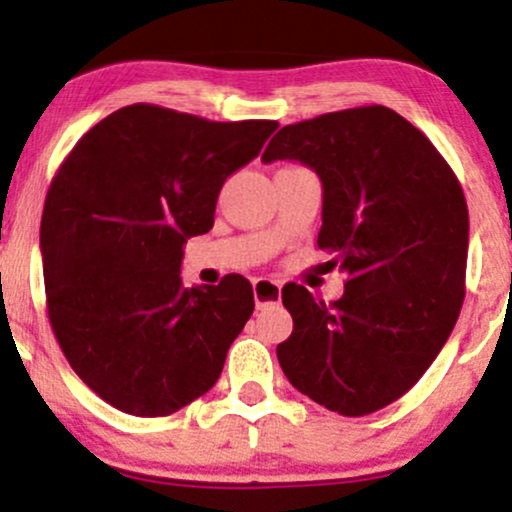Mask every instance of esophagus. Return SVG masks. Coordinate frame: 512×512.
Instances as JSON below:
<instances>
[{
    "instance_id": "1",
    "label": "esophagus",
    "mask_w": 512,
    "mask_h": 512,
    "mask_svg": "<svg viewBox=\"0 0 512 512\" xmlns=\"http://www.w3.org/2000/svg\"><path fill=\"white\" fill-rule=\"evenodd\" d=\"M252 293H255V303L257 308H267V305H276L281 298V286L279 281L274 279H257L252 284Z\"/></svg>"
}]
</instances>
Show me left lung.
<instances>
[{
  "label": "left lung",
  "mask_w": 512,
  "mask_h": 512,
  "mask_svg": "<svg viewBox=\"0 0 512 512\" xmlns=\"http://www.w3.org/2000/svg\"><path fill=\"white\" fill-rule=\"evenodd\" d=\"M281 158L320 178L317 248L346 284L330 305L298 284L281 289L293 332L276 358L313 402L373 414L419 383L460 315L469 245L462 185L426 134L385 105L281 127L262 161Z\"/></svg>",
  "instance_id": "1"
}]
</instances>
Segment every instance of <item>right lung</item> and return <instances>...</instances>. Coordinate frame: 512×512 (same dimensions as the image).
Returning <instances> with one entry per match:
<instances>
[{
    "label": "right lung",
    "mask_w": 512,
    "mask_h": 512,
    "mask_svg": "<svg viewBox=\"0 0 512 512\" xmlns=\"http://www.w3.org/2000/svg\"><path fill=\"white\" fill-rule=\"evenodd\" d=\"M276 127L134 103L88 129L52 178L40 221L50 325L115 409L168 416L219 380L255 296L240 274L185 289L182 245L211 231L223 182Z\"/></svg>",
    "instance_id": "1"
}]
</instances>
